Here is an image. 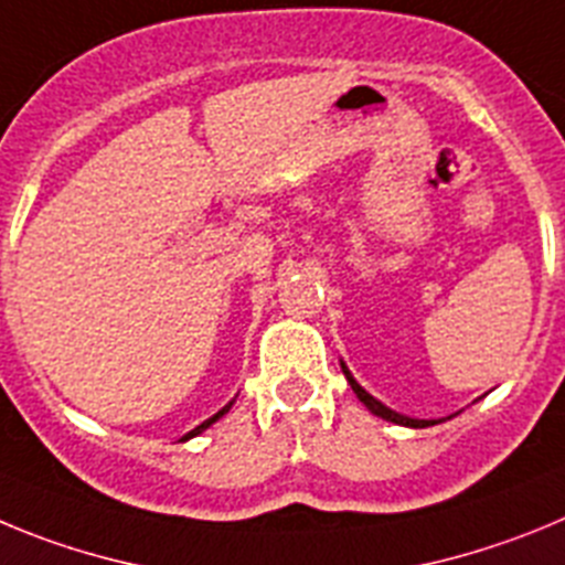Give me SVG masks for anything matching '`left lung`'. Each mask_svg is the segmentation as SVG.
<instances>
[{"label":"left lung","instance_id":"obj_1","mask_svg":"<svg viewBox=\"0 0 565 565\" xmlns=\"http://www.w3.org/2000/svg\"><path fill=\"white\" fill-rule=\"evenodd\" d=\"M340 369H343L345 380H349V385H352V391H354V394H358V399H360V403H363L365 408L371 411V414H374V416H380V419H385V422H394V425H405V428H430V425H439V422H445V419H414V416L396 414V411H391L388 405H383V403H380L377 396H371L369 391H365L363 385H360L358 380L352 377V371L345 369V363H343V360H340Z\"/></svg>","mask_w":565,"mask_h":565}]
</instances>
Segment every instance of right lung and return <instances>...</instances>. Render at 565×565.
<instances>
[{
    "label": "right lung",
    "instance_id": "right-lung-1",
    "mask_svg": "<svg viewBox=\"0 0 565 565\" xmlns=\"http://www.w3.org/2000/svg\"><path fill=\"white\" fill-rule=\"evenodd\" d=\"M233 403H236V399H231V403H227V405H225V408H222V411H216V414H213V416H211V419H205V422H202V425H196V428H194V430H188V434H185V436H182V439H180V441H188V439H194V436H200V434H202V430H207V428H211L213 422H220V419H222V416H225V414H227V411H231V408H233Z\"/></svg>",
    "mask_w": 565,
    "mask_h": 565
}]
</instances>
